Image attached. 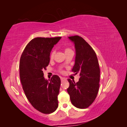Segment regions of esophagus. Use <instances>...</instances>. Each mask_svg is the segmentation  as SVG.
I'll list each match as a JSON object with an SVG mask.
<instances>
[{
  "mask_svg": "<svg viewBox=\"0 0 127 127\" xmlns=\"http://www.w3.org/2000/svg\"><path fill=\"white\" fill-rule=\"evenodd\" d=\"M60 79H61V81H66V79L65 78H64V77H60Z\"/></svg>",
  "mask_w": 127,
  "mask_h": 127,
  "instance_id": "obj_1",
  "label": "esophagus"
}]
</instances>
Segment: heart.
Here are the masks:
<instances>
[{
	"label": "heart",
	"mask_w": 127,
	"mask_h": 127,
	"mask_svg": "<svg viewBox=\"0 0 127 127\" xmlns=\"http://www.w3.org/2000/svg\"><path fill=\"white\" fill-rule=\"evenodd\" d=\"M70 50H71L70 49H69V48H66V49H65V50H64V52H67V51H70ZM54 54H55V52H54V51H52V52H51V54H50V59H52L53 58V57H54Z\"/></svg>",
	"instance_id": "b5f03b06"
}]
</instances>
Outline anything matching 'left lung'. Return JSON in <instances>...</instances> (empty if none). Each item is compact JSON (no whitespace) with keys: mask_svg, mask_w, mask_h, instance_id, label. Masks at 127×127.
<instances>
[{"mask_svg":"<svg viewBox=\"0 0 127 127\" xmlns=\"http://www.w3.org/2000/svg\"><path fill=\"white\" fill-rule=\"evenodd\" d=\"M76 49L75 64L72 71L79 73L78 82L68 79L67 90L72 104L78 108L88 107L99 92L100 71L96 53L83 38L78 35L69 37Z\"/></svg>","mask_w":127,"mask_h":127,"instance_id":"8db88e82","label":"left lung"}]
</instances>
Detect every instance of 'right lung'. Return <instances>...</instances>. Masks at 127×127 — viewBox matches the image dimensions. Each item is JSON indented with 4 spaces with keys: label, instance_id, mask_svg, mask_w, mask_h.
Returning <instances> with one entry per match:
<instances>
[{
    "label": "right lung",
    "instance_id": "right-lung-1",
    "mask_svg": "<svg viewBox=\"0 0 127 127\" xmlns=\"http://www.w3.org/2000/svg\"><path fill=\"white\" fill-rule=\"evenodd\" d=\"M61 38L33 39L20 58V77L25 94L33 107L45 114L54 112L58 107L60 77L54 75L45 79L43 70L49 65L51 50Z\"/></svg>",
    "mask_w": 127,
    "mask_h": 127
}]
</instances>
